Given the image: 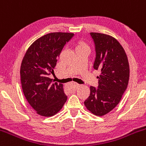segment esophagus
Wrapping results in <instances>:
<instances>
[{"label":"esophagus","mask_w":146,"mask_h":146,"mask_svg":"<svg viewBox=\"0 0 146 146\" xmlns=\"http://www.w3.org/2000/svg\"><path fill=\"white\" fill-rule=\"evenodd\" d=\"M79 84L77 83H75V82H73V83H72V88H73V89H76V88H77L78 86H79Z\"/></svg>","instance_id":"34e87169"}]
</instances>
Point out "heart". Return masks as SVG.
<instances>
[{
    "label": "heart",
    "instance_id": "1",
    "mask_svg": "<svg viewBox=\"0 0 146 146\" xmlns=\"http://www.w3.org/2000/svg\"><path fill=\"white\" fill-rule=\"evenodd\" d=\"M84 46H86V45L84 44V43H79V44L77 45V46H76V48H81V47H84Z\"/></svg>",
    "mask_w": 146,
    "mask_h": 146
}]
</instances>
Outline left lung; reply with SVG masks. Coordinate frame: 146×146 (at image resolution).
Here are the masks:
<instances>
[{"instance_id":"left-lung-1","label":"left lung","mask_w":146,"mask_h":146,"mask_svg":"<svg viewBox=\"0 0 146 146\" xmlns=\"http://www.w3.org/2000/svg\"><path fill=\"white\" fill-rule=\"evenodd\" d=\"M96 46L94 68L100 70L98 87H90V96L84 101L88 111L104 116L121 100L128 86L129 64L125 50L112 36L91 32Z\"/></svg>"}]
</instances>
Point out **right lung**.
<instances>
[{
    "label": "right lung",
    "instance_id": "add662e5",
    "mask_svg": "<svg viewBox=\"0 0 146 146\" xmlns=\"http://www.w3.org/2000/svg\"><path fill=\"white\" fill-rule=\"evenodd\" d=\"M72 33L53 32L36 39L27 50L20 67L24 95L37 114L52 117L62 109L67 97L63 84L52 83L57 60Z\"/></svg>",
    "mask_w": 146,
    "mask_h": 146
}]
</instances>
